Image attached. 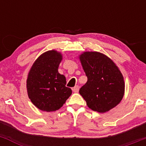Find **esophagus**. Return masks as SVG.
<instances>
[{"label":"esophagus","mask_w":146,"mask_h":146,"mask_svg":"<svg viewBox=\"0 0 146 146\" xmlns=\"http://www.w3.org/2000/svg\"><path fill=\"white\" fill-rule=\"evenodd\" d=\"M72 90H73V91L74 92V93H78V92L79 91V86H75L73 87V88H72Z\"/></svg>","instance_id":"esophagus-1"}]
</instances>
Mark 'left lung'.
I'll return each instance as SVG.
<instances>
[{
	"mask_svg": "<svg viewBox=\"0 0 146 146\" xmlns=\"http://www.w3.org/2000/svg\"><path fill=\"white\" fill-rule=\"evenodd\" d=\"M79 58L88 78L79 92L88 108L101 113L115 108L125 91L124 80L118 66L98 51L84 52Z\"/></svg>",
	"mask_w": 146,
	"mask_h": 146,
	"instance_id": "left-lung-1",
	"label": "left lung"
}]
</instances>
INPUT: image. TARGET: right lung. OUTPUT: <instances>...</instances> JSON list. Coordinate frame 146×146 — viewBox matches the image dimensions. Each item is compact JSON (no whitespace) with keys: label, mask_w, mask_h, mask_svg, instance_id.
<instances>
[{"label":"right lung","mask_w":146,"mask_h":146,"mask_svg":"<svg viewBox=\"0 0 146 146\" xmlns=\"http://www.w3.org/2000/svg\"><path fill=\"white\" fill-rule=\"evenodd\" d=\"M62 60L60 52L56 50L44 52L33 62L28 73V96L42 111L60 109L72 93L71 88L66 86L65 76L58 72Z\"/></svg>","instance_id":"right-lung-1"}]
</instances>
